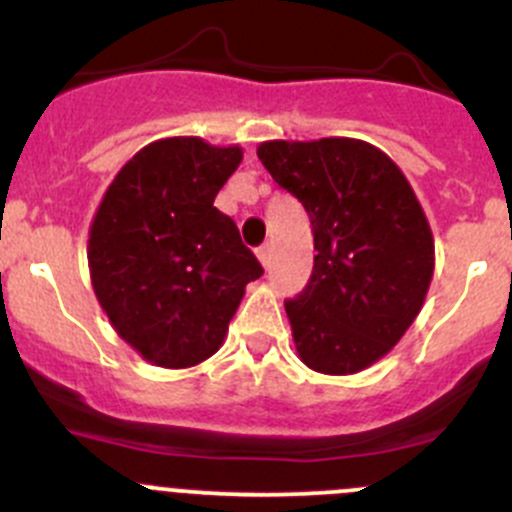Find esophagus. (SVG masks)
Here are the masks:
<instances>
[{"mask_svg": "<svg viewBox=\"0 0 512 512\" xmlns=\"http://www.w3.org/2000/svg\"><path fill=\"white\" fill-rule=\"evenodd\" d=\"M257 257H260L262 267H270V260H272V247H270V245H260V247H257Z\"/></svg>", "mask_w": 512, "mask_h": 512, "instance_id": "obj_1", "label": "esophagus"}]
</instances>
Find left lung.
<instances>
[{
  "instance_id": "8db88e82",
  "label": "left lung",
  "mask_w": 512,
  "mask_h": 512,
  "mask_svg": "<svg viewBox=\"0 0 512 512\" xmlns=\"http://www.w3.org/2000/svg\"><path fill=\"white\" fill-rule=\"evenodd\" d=\"M302 202L315 237L310 282L285 302L307 367L352 375L388 355L423 307L435 267L425 212L385 152L350 137L257 147Z\"/></svg>"
}]
</instances>
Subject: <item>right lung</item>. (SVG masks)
I'll return each instance as SVG.
<instances>
[{
    "mask_svg": "<svg viewBox=\"0 0 512 512\" xmlns=\"http://www.w3.org/2000/svg\"><path fill=\"white\" fill-rule=\"evenodd\" d=\"M237 145L167 137L142 147L104 192L89 227L94 295L124 342L160 367L220 350L262 265L217 192L240 167Z\"/></svg>",
    "mask_w": 512,
    "mask_h": 512,
    "instance_id": "right-lung-1",
    "label": "right lung"
}]
</instances>
